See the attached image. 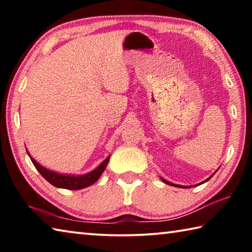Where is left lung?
Listing matches in <instances>:
<instances>
[{
	"label": "left lung",
	"instance_id": "obj_1",
	"mask_svg": "<svg viewBox=\"0 0 252 252\" xmlns=\"http://www.w3.org/2000/svg\"><path fill=\"white\" fill-rule=\"evenodd\" d=\"M210 178H211V177H210ZM210 178H209V179H210ZM209 179H207L206 181H208ZM161 180L163 181L164 183H167V185H170V186H174V187H179V186H177V185H173V183H171V182H169V181H167V180H164V179H162V178H161ZM206 181H204V182H206ZM183 188H188V187H183Z\"/></svg>",
	"mask_w": 252,
	"mask_h": 252
}]
</instances>
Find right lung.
I'll return each instance as SVG.
<instances>
[{
  "instance_id": "add662e5",
  "label": "right lung",
  "mask_w": 252,
  "mask_h": 252,
  "mask_svg": "<svg viewBox=\"0 0 252 252\" xmlns=\"http://www.w3.org/2000/svg\"><path fill=\"white\" fill-rule=\"evenodd\" d=\"M30 159H31L34 167L37 169V171L41 173V176L43 177L46 181H49L52 186L57 188H63V189L79 190L93 185V183L101 177L102 172L104 171L106 164H108L110 157L106 158L95 170H93V171L87 174H83V176H65V174H60L57 172L50 171V170L43 168L42 165L37 163L31 156H30Z\"/></svg>"
}]
</instances>
